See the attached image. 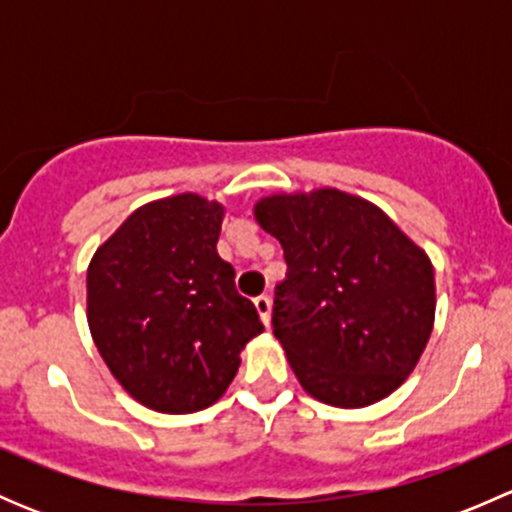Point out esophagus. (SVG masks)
Segmentation results:
<instances>
[{"mask_svg":"<svg viewBox=\"0 0 512 512\" xmlns=\"http://www.w3.org/2000/svg\"><path fill=\"white\" fill-rule=\"evenodd\" d=\"M255 309H257V314H260L262 324H265V327H270V314H272L270 297H265V294H262V297H257L255 299Z\"/></svg>","mask_w":512,"mask_h":512,"instance_id":"obj_1","label":"esophagus"}]
</instances>
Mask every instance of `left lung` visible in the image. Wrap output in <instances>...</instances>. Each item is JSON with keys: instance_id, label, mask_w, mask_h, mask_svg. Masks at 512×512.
Wrapping results in <instances>:
<instances>
[{"instance_id": "1", "label": "left lung", "mask_w": 512, "mask_h": 512, "mask_svg": "<svg viewBox=\"0 0 512 512\" xmlns=\"http://www.w3.org/2000/svg\"><path fill=\"white\" fill-rule=\"evenodd\" d=\"M255 220L285 250L272 329L302 389L337 409L399 389L436 317L426 252L384 210L337 188L262 198Z\"/></svg>"}]
</instances>
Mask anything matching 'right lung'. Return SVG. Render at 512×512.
<instances>
[{
    "mask_svg": "<svg viewBox=\"0 0 512 512\" xmlns=\"http://www.w3.org/2000/svg\"><path fill=\"white\" fill-rule=\"evenodd\" d=\"M225 208L195 193L153 200L96 250L86 275L91 337L118 384L160 414L213 406L262 332L218 255Z\"/></svg>",
    "mask_w": 512,
    "mask_h": 512,
    "instance_id": "1",
    "label": "right lung"
}]
</instances>
